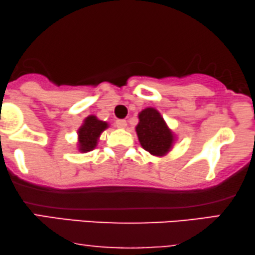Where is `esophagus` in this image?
Returning <instances> with one entry per match:
<instances>
[{"label": "esophagus", "instance_id": "1", "mask_svg": "<svg viewBox=\"0 0 255 255\" xmlns=\"http://www.w3.org/2000/svg\"><path fill=\"white\" fill-rule=\"evenodd\" d=\"M116 127H117L118 128H127V125H128V123H127V121L125 120H118V121H116Z\"/></svg>", "mask_w": 255, "mask_h": 255}]
</instances>
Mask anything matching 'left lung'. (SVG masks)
<instances>
[{
    "mask_svg": "<svg viewBox=\"0 0 255 255\" xmlns=\"http://www.w3.org/2000/svg\"><path fill=\"white\" fill-rule=\"evenodd\" d=\"M138 120L139 123L135 127V132L141 147L152 156H166L177 137L167 127L160 112L154 108H146L139 112Z\"/></svg>",
    "mask_w": 255,
    "mask_h": 255,
    "instance_id": "left-lung-1",
    "label": "left lung"
}]
</instances>
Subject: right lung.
I'll list each match as a JSON object with an SVG mask.
<instances>
[{"label":"right lung","instance_id":"right-lung-1","mask_svg":"<svg viewBox=\"0 0 255 255\" xmlns=\"http://www.w3.org/2000/svg\"><path fill=\"white\" fill-rule=\"evenodd\" d=\"M108 128L109 124L107 122L98 120L94 115L88 116L77 131L78 150L82 153H87L94 150L97 146L101 134Z\"/></svg>","mask_w":255,"mask_h":255}]
</instances>
